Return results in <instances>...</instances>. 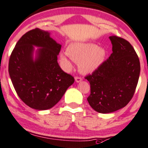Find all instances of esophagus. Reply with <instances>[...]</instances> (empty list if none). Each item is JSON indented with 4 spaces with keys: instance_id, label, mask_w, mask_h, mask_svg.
<instances>
[{
    "instance_id": "1",
    "label": "esophagus",
    "mask_w": 148,
    "mask_h": 148,
    "mask_svg": "<svg viewBox=\"0 0 148 148\" xmlns=\"http://www.w3.org/2000/svg\"><path fill=\"white\" fill-rule=\"evenodd\" d=\"M82 81V79L81 77H78V76H76L75 77V81L76 83H79V82H81Z\"/></svg>"
}]
</instances>
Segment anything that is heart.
<instances>
[{
    "label": "heart",
    "instance_id": "1",
    "mask_svg": "<svg viewBox=\"0 0 148 148\" xmlns=\"http://www.w3.org/2000/svg\"><path fill=\"white\" fill-rule=\"evenodd\" d=\"M106 50L92 42H73L67 48V52L60 54V61L64 69L70 71L73 65L69 58L79 63V69L85 74H92L102 66L106 60Z\"/></svg>",
    "mask_w": 148,
    "mask_h": 148
}]
</instances>
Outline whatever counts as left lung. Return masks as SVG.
<instances>
[{"label": "left lung", "instance_id": "obj_1", "mask_svg": "<svg viewBox=\"0 0 148 148\" xmlns=\"http://www.w3.org/2000/svg\"><path fill=\"white\" fill-rule=\"evenodd\" d=\"M112 53L102 66L85 79L91 94L90 106L99 113L114 112L124 108L134 95L140 74V62L131 44L116 36L109 37Z\"/></svg>", "mask_w": 148, "mask_h": 148}]
</instances>
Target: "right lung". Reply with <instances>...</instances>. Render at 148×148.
<instances>
[{
  "label": "right lung",
  "instance_id": "right-lung-1",
  "mask_svg": "<svg viewBox=\"0 0 148 148\" xmlns=\"http://www.w3.org/2000/svg\"><path fill=\"white\" fill-rule=\"evenodd\" d=\"M50 35L38 28L30 30L17 42L9 61V74L17 94L37 110L53 108L74 82L58 65L61 45Z\"/></svg>",
  "mask_w": 148,
  "mask_h": 148
}]
</instances>
